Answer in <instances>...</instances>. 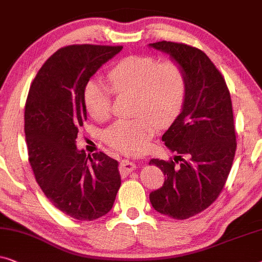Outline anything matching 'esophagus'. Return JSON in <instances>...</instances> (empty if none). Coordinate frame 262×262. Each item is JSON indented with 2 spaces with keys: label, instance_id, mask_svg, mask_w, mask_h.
<instances>
[{
  "label": "esophagus",
  "instance_id": "obj_1",
  "mask_svg": "<svg viewBox=\"0 0 262 262\" xmlns=\"http://www.w3.org/2000/svg\"><path fill=\"white\" fill-rule=\"evenodd\" d=\"M136 168V164L135 163H132V161H122L120 165V171L122 174H127V173H129L132 171H134Z\"/></svg>",
  "mask_w": 262,
  "mask_h": 262
}]
</instances>
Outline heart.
I'll return each instance as SVG.
<instances>
[{
  "instance_id": "heart-1",
  "label": "heart",
  "mask_w": 262,
  "mask_h": 262,
  "mask_svg": "<svg viewBox=\"0 0 262 262\" xmlns=\"http://www.w3.org/2000/svg\"><path fill=\"white\" fill-rule=\"evenodd\" d=\"M109 89L98 79H91L84 89V104L89 115L103 122L110 115L112 90L133 94L135 117L119 120L106 128L103 139L121 153L134 154L145 148L157 130L179 115L186 95V75L174 60L160 61L150 56L123 58L108 72Z\"/></svg>"
}]
</instances>
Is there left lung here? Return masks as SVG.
Masks as SVG:
<instances>
[{
	"instance_id": "8db88e82",
	"label": "left lung",
	"mask_w": 262,
	"mask_h": 262,
	"mask_svg": "<svg viewBox=\"0 0 262 262\" xmlns=\"http://www.w3.org/2000/svg\"><path fill=\"white\" fill-rule=\"evenodd\" d=\"M148 46L168 54L186 75L182 110L163 135L165 145L178 156L174 161H149L165 176L164 185L149 193V201L158 212L185 220L209 208L229 176L236 150L230 94L201 50L171 41Z\"/></svg>"
}]
</instances>
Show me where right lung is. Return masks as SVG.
Here are the masks:
<instances>
[{"mask_svg":"<svg viewBox=\"0 0 262 262\" xmlns=\"http://www.w3.org/2000/svg\"><path fill=\"white\" fill-rule=\"evenodd\" d=\"M122 46L71 45L47 59L29 89L25 135L29 164L49 201L79 221L112 210L121 186L119 163L103 152L93 157L77 149L86 120L84 89L103 64Z\"/></svg>","mask_w":262,"mask_h":262,"instance_id":"1","label":"right lung"}]
</instances>
